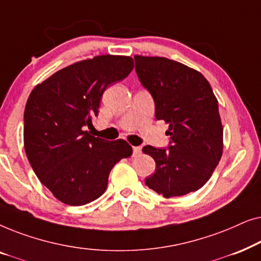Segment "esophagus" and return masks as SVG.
I'll return each mask as SVG.
<instances>
[{
  "mask_svg": "<svg viewBox=\"0 0 261 261\" xmlns=\"http://www.w3.org/2000/svg\"><path fill=\"white\" fill-rule=\"evenodd\" d=\"M140 153H141V148L139 147V146H134V147H133V156L140 155Z\"/></svg>",
  "mask_w": 261,
  "mask_h": 261,
  "instance_id": "34e87169",
  "label": "esophagus"
}]
</instances>
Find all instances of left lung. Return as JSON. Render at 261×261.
I'll list each match as a JSON object with an SVG mask.
<instances>
[{
    "label": "left lung",
    "mask_w": 261,
    "mask_h": 261,
    "mask_svg": "<svg viewBox=\"0 0 261 261\" xmlns=\"http://www.w3.org/2000/svg\"><path fill=\"white\" fill-rule=\"evenodd\" d=\"M139 81L152 95L156 120L169 123L167 148L145 146L155 162L146 185L165 198L201 189L219 164L223 127L219 102L198 71L164 57L134 56Z\"/></svg>",
    "instance_id": "obj_1"
}]
</instances>
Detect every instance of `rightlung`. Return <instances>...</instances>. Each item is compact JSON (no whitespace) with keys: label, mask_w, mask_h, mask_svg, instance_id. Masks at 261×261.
Listing matches in <instances>:
<instances>
[{"label":"right lung","mask_w":261,"mask_h":261,"mask_svg":"<svg viewBox=\"0 0 261 261\" xmlns=\"http://www.w3.org/2000/svg\"><path fill=\"white\" fill-rule=\"evenodd\" d=\"M134 67L126 56H97L57 71L32 90L24 108V151L39 180L67 205H84L106 191L114 165L132 146L85 130L103 92Z\"/></svg>","instance_id":"right-lung-1"}]
</instances>
